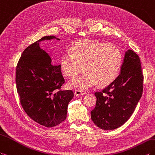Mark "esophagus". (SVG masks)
I'll use <instances>...</instances> for the list:
<instances>
[{
	"mask_svg": "<svg viewBox=\"0 0 155 155\" xmlns=\"http://www.w3.org/2000/svg\"><path fill=\"white\" fill-rule=\"evenodd\" d=\"M86 94V92H83L82 91H79V90H76L74 92V95L76 96H81Z\"/></svg>",
	"mask_w": 155,
	"mask_h": 155,
	"instance_id": "esophagus-1",
	"label": "esophagus"
}]
</instances>
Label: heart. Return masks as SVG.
Wrapping results in <instances>:
<instances>
[{
  "label": "heart",
  "mask_w": 155,
  "mask_h": 155,
  "mask_svg": "<svg viewBox=\"0 0 155 155\" xmlns=\"http://www.w3.org/2000/svg\"><path fill=\"white\" fill-rule=\"evenodd\" d=\"M61 58V69L67 77L74 78L84 69L85 73L71 81L69 88L85 91L99 83L107 86L120 74L122 53L117 46L86 39L77 42Z\"/></svg>",
  "instance_id": "b5f03b06"
}]
</instances>
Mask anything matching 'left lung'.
Listing matches in <instances>:
<instances>
[{
	"label": "left lung",
	"instance_id": "obj_1",
	"mask_svg": "<svg viewBox=\"0 0 155 155\" xmlns=\"http://www.w3.org/2000/svg\"><path fill=\"white\" fill-rule=\"evenodd\" d=\"M143 75L139 57L125 51L119 76L102 92H96L95 108L91 111L94 124L104 130L121 127L135 111L143 94Z\"/></svg>",
	"mask_w": 155,
	"mask_h": 155
}]
</instances>
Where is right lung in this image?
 <instances>
[{"instance_id":"1","label":"right lung","mask_w":155,"mask_h":155,"mask_svg":"<svg viewBox=\"0 0 155 155\" xmlns=\"http://www.w3.org/2000/svg\"><path fill=\"white\" fill-rule=\"evenodd\" d=\"M60 40L54 35L39 39L24 50L18 63L16 83L20 103L28 116L46 127L65 120L67 107L74 94L61 91L64 80L61 65H53L51 59L39 46V42Z\"/></svg>"}]
</instances>
